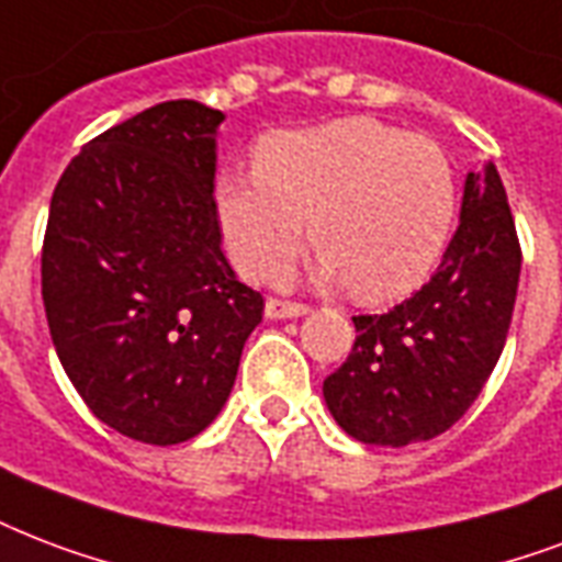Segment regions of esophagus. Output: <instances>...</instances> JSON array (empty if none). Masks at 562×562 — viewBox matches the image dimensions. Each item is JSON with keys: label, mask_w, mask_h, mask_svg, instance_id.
<instances>
[{"label": "esophagus", "mask_w": 562, "mask_h": 562, "mask_svg": "<svg viewBox=\"0 0 562 562\" xmlns=\"http://www.w3.org/2000/svg\"><path fill=\"white\" fill-rule=\"evenodd\" d=\"M310 306L306 303H294V300H280V297H271L265 303V315L268 318H300V315H306Z\"/></svg>", "instance_id": "1"}]
</instances>
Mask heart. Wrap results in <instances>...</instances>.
<instances>
[{"instance_id":"1","label":"heart","mask_w":562,"mask_h":562,"mask_svg":"<svg viewBox=\"0 0 562 562\" xmlns=\"http://www.w3.org/2000/svg\"><path fill=\"white\" fill-rule=\"evenodd\" d=\"M214 209L235 265L250 280L289 273L312 221L321 277L385 303L418 289L457 217V173L434 138L371 117L282 132L256 149V173L224 170Z\"/></svg>"}]
</instances>
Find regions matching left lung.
<instances>
[{"instance_id": "1", "label": "left lung", "mask_w": 562, "mask_h": 562, "mask_svg": "<svg viewBox=\"0 0 562 562\" xmlns=\"http://www.w3.org/2000/svg\"><path fill=\"white\" fill-rule=\"evenodd\" d=\"M521 247L495 165L465 177L460 226L427 285L385 315H357V341L324 397L366 445L427 442L460 422L507 341Z\"/></svg>"}]
</instances>
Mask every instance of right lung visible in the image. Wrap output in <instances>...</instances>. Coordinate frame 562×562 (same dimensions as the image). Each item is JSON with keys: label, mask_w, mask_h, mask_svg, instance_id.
<instances>
[{"label": "right lung", "mask_w": 562, "mask_h": 562, "mask_svg": "<svg viewBox=\"0 0 562 562\" xmlns=\"http://www.w3.org/2000/svg\"><path fill=\"white\" fill-rule=\"evenodd\" d=\"M221 111L158 102L88 140L55 186L41 285L64 371L111 430L194 439L233 392L259 291L221 250Z\"/></svg>", "instance_id": "obj_1"}]
</instances>
